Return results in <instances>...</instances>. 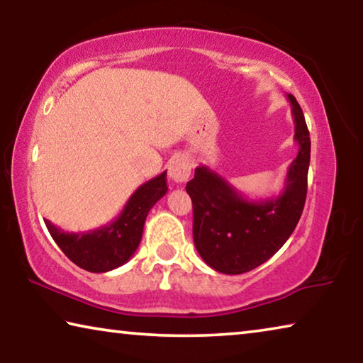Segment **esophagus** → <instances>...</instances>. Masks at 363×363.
Masks as SVG:
<instances>
[{
	"mask_svg": "<svg viewBox=\"0 0 363 363\" xmlns=\"http://www.w3.org/2000/svg\"><path fill=\"white\" fill-rule=\"evenodd\" d=\"M190 173H192V164L186 155H176L171 158L168 174L174 182H186L190 177Z\"/></svg>",
	"mask_w": 363,
	"mask_h": 363,
	"instance_id": "34e87169",
	"label": "esophagus"
}]
</instances>
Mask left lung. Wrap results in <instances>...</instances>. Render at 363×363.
I'll list each match as a JSON object with an SVG mask.
<instances>
[{"label":"left lung","instance_id":"left-lung-1","mask_svg":"<svg viewBox=\"0 0 363 363\" xmlns=\"http://www.w3.org/2000/svg\"><path fill=\"white\" fill-rule=\"evenodd\" d=\"M299 147L286 173L284 192L274 199L250 200L208 167L195 168L186 190L194 205V243L208 266L237 275L261 266L284 247L303 213L311 162V138L304 113L286 94Z\"/></svg>","mask_w":363,"mask_h":363}]
</instances>
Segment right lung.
Masks as SVG:
<instances>
[{
	"label": "right lung",
	"mask_w": 363,
	"mask_h": 363,
	"mask_svg": "<svg viewBox=\"0 0 363 363\" xmlns=\"http://www.w3.org/2000/svg\"><path fill=\"white\" fill-rule=\"evenodd\" d=\"M167 192L164 171L143 184L128 200L120 216L108 225L73 233L64 232L48 219H45V224L57 247L78 267L96 274L108 272L130 261L143 238L147 214Z\"/></svg>",
	"instance_id": "add662e5"
}]
</instances>
